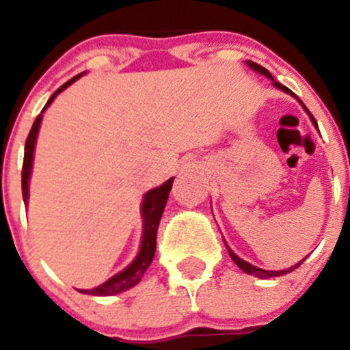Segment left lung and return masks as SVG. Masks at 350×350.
I'll return each instance as SVG.
<instances>
[{"instance_id": "8db88e82", "label": "left lung", "mask_w": 350, "mask_h": 350, "mask_svg": "<svg viewBox=\"0 0 350 350\" xmlns=\"http://www.w3.org/2000/svg\"><path fill=\"white\" fill-rule=\"evenodd\" d=\"M247 66H249L250 69H254V70H257V72H260V74H264V76H267V77H269V79H273V76H271V72H269V70L266 69V67H262V66L256 64V62H252V61H247ZM273 81H274V79H273ZM273 84H274V86H276V88H280V90H283L284 93H289V94H293V96H295V98H298V96H296L295 93H291V91H289L288 88H286V86H283V84H281V83H276V81H274ZM298 101H299V103L303 105V101H301V100H298ZM303 108L306 109V113H308V115H310V118H312V122L315 123V126H317V120L313 118V115H312V113L308 111V108H306L305 105H303ZM317 129H319V126H317ZM227 249H228V245H227ZM228 254H230L232 260H234V262L237 264L239 267H241V269L243 271V273L250 274V276H257V278H276V276H283V274H286V273H291V271H295L296 267H298V266H301V262H303V260H305V259H303L301 262H298V264H296L295 267H289V269H284V271H266V269H260V267H256V266H252V264L245 262V260H242L241 257H239V256H235V254L232 252L230 249H228Z\"/></svg>"}]
</instances>
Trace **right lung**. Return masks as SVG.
<instances>
[{"mask_svg":"<svg viewBox=\"0 0 350 350\" xmlns=\"http://www.w3.org/2000/svg\"><path fill=\"white\" fill-rule=\"evenodd\" d=\"M81 74L74 76L72 79L67 81L66 84H62L57 91L51 96V100L47 101L44 109L49 107V105L54 101V98L57 96L61 91H64L70 83L79 77ZM42 109V111H44ZM40 122H42V113L35 118L33 125H31L30 133L27 137V142H25V155H23V169H22V195H23V201L27 203L28 200V179H30V171H31V161H33V149H35V140H37V133L38 129H40ZM172 181L174 178L167 179L162 186L159 188L150 189L147 193L146 198H144L142 203V217H144V237H142V245H140V252L139 256L135 257L132 264H130L126 269H123L122 273H118L116 276L109 278L107 283H103L101 286L94 289H81V293L84 295H94V296H109V295H116V293L126 291V289L133 288L140 280H142L144 273L147 271V267L150 266L154 259L155 254V239H157V228H159V221H161L162 213H164L165 203H167L169 198V191L172 188Z\"/></svg>","mask_w":350,"mask_h":350,"instance_id":"obj_1","label":"right lung"}]
</instances>
